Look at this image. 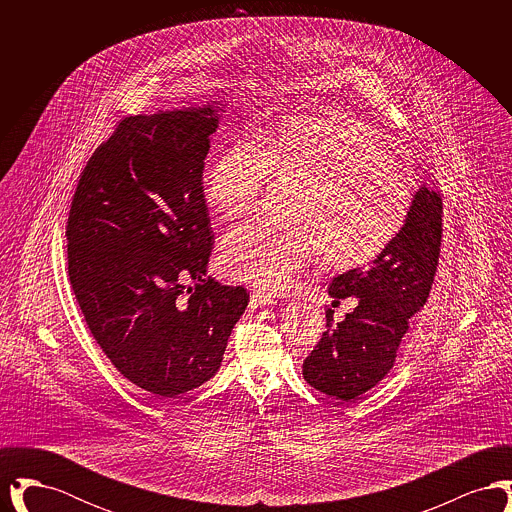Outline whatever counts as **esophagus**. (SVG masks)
<instances>
[{
	"instance_id": "1",
	"label": "esophagus",
	"mask_w": 512,
	"mask_h": 512,
	"mask_svg": "<svg viewBox=\"0 0 512 512\" xmlns=\"http://www.w3.org/2000/svg\"><path fill=\"white\" fill-rule=\"evenodd\" d=\"M251 305L255 307H267V305H276V297L265 292H253L251 295Z\"/></svg>"
}]
</instances>
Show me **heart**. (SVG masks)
I'll list each match as a JSON object with an SVG mask.
<instances>
[{"instance_id":"obj_1","label":"heart","mask_w":512,"mask_h":512,"mask_svg":"<svg viewBox=\"0 0 512 512\" xmlns=\"http://www.w3.org/2000/svg\"><path fill=\"white\" fill-rule=\"evenodd\" d=\"M267 176L297 188L286 230L245 224L220 242L238 280L284 292L320 257L336 270L372 261L407 219L411 197L374 128L343 117H292L270 128L261 149L238 142L205 172V197L224 219L251 213Z\"/></svg>"}]
</instances>
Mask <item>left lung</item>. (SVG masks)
I'll use <instances>...</instances> for the list:
<instances>
[{"label": "left lung", "mask_w": 512, "mask_h": 512, "mask_svg": "<svg viewBox=\"0 0 512 512\" xmlns=\"http://www.w3.org/2000/svg\"><path fill=\"white\" fill-rule=\"evenodd\" d=\"M441 197L422 184L407 219L386 249L366 267L332 280L336 299L357 297V307L332 324L303 363L305 380L336 399H355L390 372L409 318L426 303L438 267Z\"/></svg>", "instance_id": "1"}]
</instances>
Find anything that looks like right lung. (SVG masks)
<instances>
[{
    "mask_svg": "<svg viewBox=\"0 0 512 512\" xmlns=\"http://www.w3.org/2000/svg\"><path fill=\"white\" fill-rule=\"evenodd\" d=\"M224 109L220 99L124 119L88 161L69 213V278L86 324L122 376L159 399L219 372L249 301L207 278L201 176Z\"/></svg>",
    "mask_w": 512,
    "mask_h": 512,
    "instance_id": "add662e5",
    "label": "right lung"
}]
</instances>
